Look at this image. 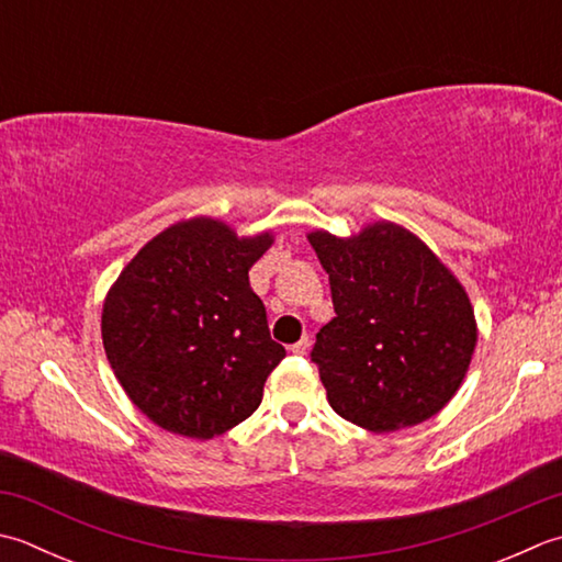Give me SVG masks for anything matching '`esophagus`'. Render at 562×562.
I'll return each mask as SVG.
<instances>
[{
    "label": "esophagus",
    "mask_w": 562,
    "mask_h": 562,
    "mask_svg": "<svg viewBox=\"0 0 562 562\" xmlns=\"http://www.w3.org/2000/svg\"><path fill=\"white\" fill-rule=\"evenodd\" d=\"M290 350H292L294 356H304L306 350H310V336H302L294 346H290Z\"/></svg>",
    "instance_id": "obj_1"
}]
</instances>
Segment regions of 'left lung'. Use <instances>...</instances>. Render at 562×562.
<instances>
[{
	"label": "left lung",
	"mask_w": 562,
	"mask_h": 562,
	"mask_svg": "<svg viewBox=\"0 0 562 562\" xmlns=\"http://www.w3.org/2000/svg\"><path fill=\"white\" fill-rule=\"evenodd\" d=\"M328 272L336 316L312 360L338 416L390 434L424 424L456 397L477 346L470 296L446 262L402 224L306 234Z\"/></svg>",
	"instance_id": "8db88e82"
}]
</instances>
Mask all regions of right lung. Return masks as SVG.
Here are the masks:
<instances>
[{"mask_svg": "<svg viewBox=\"0 0 562 562\" xmlns=\"http://www.w3.org/2000/svg\"><path fill=\"white\" fill-rule=\"evenodd\" d=\"M272 231L238 236L192 216L160 231L109 288L102 344L126 397L162 431L196 441L258 409L284 348L268 331L248 270Z\"/></svg>", "mask_w": 562, "mask_h": 562, "instance_id": "add662e5", "label": "right lung"}]
</instances>
